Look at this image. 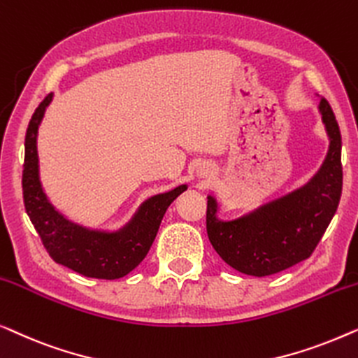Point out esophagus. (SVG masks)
Masks as SVG:
<instances>
[{
	"label": "esophagus",
	"instance_id": "obj_1",
	"mask_svg": "<svg viewBox=\"0 0 358 358\" xmlns=\"http://www.w3.org/2000/svg\"><path fill=\"white\" fill-rule=\"evenodd\" d=\"M201 175H204V173H203V172H201Z\"/></svg>",
	"mask_w": 358,
	"mask_h": 358
}]
</instances>
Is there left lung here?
Instances as JSON below:
<instances>
[{
    "label": "left lung",
    "mask_w": 358,
    "mask_h": 358,
    "mask_svg": "<svg viewBox=\"0 0 358 358\" xmlns=\"http://www.w3.org/2000/svg\"><path fill=\"white\" fill-rule=\"evenodd\" d=\"M320 113L329 149L318 172L303 186L234 220L217 217V201L208 196L206 229L214 250L240 273L264 278L310 258L334 217L342 193L341 131L328 100Z\"/></svg>",
    "instance_id": "1"
}]
</instances>
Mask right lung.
Masks as SVG:
<instances>
[{
  "label": "right lung",
  "mask_w": 358,
  "mask_h": 358,
  "mask_svg": "<svg viewBox=\"0 0 358 358\" xmlns=\"http://www.w3.org/2000/svg\"><path fill=\"white\" fill-rule=\"evenodd\" d=\"M52 99L53 94H48L35 108L26 133L22 170L26 213L55 263L66 266L85 278L120 279L145 258L165 210L188 186L180 185L167 193L150 196L139 206L129 222L117 231L92 230L71 222L50 203L38 177L37 133Z\"/></svg>",
  "instance_id": "1"
}]
</instances>
